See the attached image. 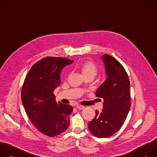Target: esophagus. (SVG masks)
Listing matches in <instances>:
<instances>
[{"instance_id":"obj_1","label":"esophagus","mask_w":157,"mask_h":157,"mask_svg":"<svg viewBox=\"0 0 157 157\" xmlns=\"http://www.w3.org/2000/svg\"><path fill=\"white\" fill-rule=\"evenodd\" d=\"M84 107H85L84 106L80 105H79V104H77V105H76V108L78 109H79V110H82V109H84Z\"/></svg>"}]
</instances>
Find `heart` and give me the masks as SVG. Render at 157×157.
Instances as JSON below:
<instances>
[{
    "label": "heart",
    "instance_id": "heart-1",
    "mask_svg": "<svg viewBox=\"0 0 157 157\" xmlns=\"http://www.w3.org/2000/svg\"><path fill=\"white\" fill-rule=\"evenodd\" d=\"M81 71L83 75H90L94 77L97 74V67L92 62L89 61L85 62L82 65L81 67Z\"/></svg>",
    "mask_w": 157,
    "mask_h": 157
}]
</instances>
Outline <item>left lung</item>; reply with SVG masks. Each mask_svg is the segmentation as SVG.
<instances>
[{"label": "left lung", "mask_w": 157, "mask_h": 157, "mask_svg": "<svg viewBox=\"0 0 157 157\" xmlns=\"http://www.w3.org/2000/svg\"><path fill=\"white\" fill-rule=\"evenodd\" d=\"M107 78L96 91L103 99L101 112L95 111V117L89 123L90 132L98 138H106L115 133L123 125L130 108V81L124 67L113 57H101Z\"/></svg>", "instance_id": "8db88e82"}]
</instances>
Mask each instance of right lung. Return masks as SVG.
<instances>
[{
	"instance_id": "obj_1",
	"label": "right lung",
	"mask_w": 157,
	"mask_h": 157,
	"mask_svg": "<svg viewBox=\"0 0 157 157\" xmlns=\"http://www.w3.org/2000/svg\"><path fill=\"white\" fill-rule=\"evenodd\" d=\"M74 60L62 57H45L30 69L24 82L22 102L32 123L45 135L55 136L69 127L70 105L57 103L53 92L60 84V75Z\"/></svg>"
}]
</instances>
